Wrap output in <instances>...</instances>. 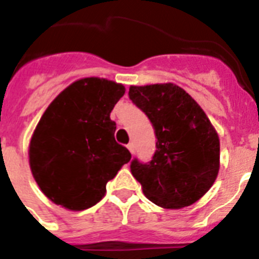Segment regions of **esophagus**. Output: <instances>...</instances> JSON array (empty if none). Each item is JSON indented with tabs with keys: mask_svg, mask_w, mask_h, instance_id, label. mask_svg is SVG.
I'll use <instances>...</instances> for the list:
<instances>
[{
	"mask_svg": "<svg viewBox=\"0 0 259 259\" xmlns=\"http://www.w3.org/2000/svg\"><path fill=\"white\" fill-rule=\"evenodd\" d=\"M127 148L130 150V152H131V154H134V144H132V143L127 144Z\"/></svg>",
	"mask_w": 259,
	"mask_h": 259,
	"instance_id": "obj_1",
	"label": "esophagus"
}]
</instances>
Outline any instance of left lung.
Listing matches in <instances>:
<instances>
[{
  "mask_svg": "<svg viewBox=\"0 0 259 259\" xmlns=\"http://www.w3.org/2000/svg\"><path fill=\"white\" fill-rule=\"evenodd\" d=\"M128 95L148 116L158 139L150 163L132 160V175L152 203L171 210L191 206L218 177L214 125L200 105L172 82L131 85Z\"/></svg>",
  "mask_w": 259,
  "mask_h": 259,
  "instance_id": "obj_1",
  "label": "left lung"
}]
</instances>
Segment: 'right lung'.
Segmentation results:
<instances>
[{
	"instance_id": "1",
	"label": "right lung",
	"mask_w": 259,
	"mask_h": 259,
	"mask_svg": "<svg viewBox=\"0 0 259 259\" xmlns=\"http://www.w3.org/2000/svg\"><path fill=\"white\" fill-rule=\"evenodd\" d=\"M125 94L123 84L85 77L72 82L48 105L29 144V165L48 199L81 211L100 202L107 182L131 160L115 140L109 115Z\"/></svg>"
}]
</instances>
